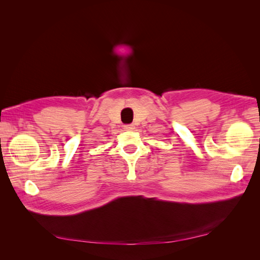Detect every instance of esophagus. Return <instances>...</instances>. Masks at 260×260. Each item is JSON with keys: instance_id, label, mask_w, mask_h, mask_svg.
<instances>
[{"instance_id": "obj_1", "label": "esophagus", "mask_w": 260, "mask_h": 260, "mask_svg": "<svg viewBox=\"0 0 260 260\" xmlns=\"http://www.w3.org/2000/svg\"><path fill=\"white\" fill-rule=\"evenodd\" d=\"M123 128L125 129V130H128V131H131V130H133V129H135V125H133V124H124L123 125Z\"/></svg>"}]
</instances>
